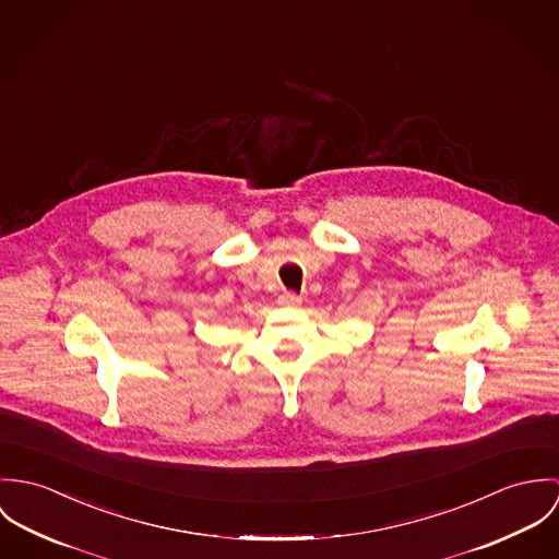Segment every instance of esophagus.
Returning <instances> with one entry per match:
<instances>
[{
    "label": "esophagus",
    "instance_id": "obj_1",
    "mask_svg": "<svg viewBox=\"0 0 559 559\" xmlns=\"http://www.w3.org/2000/svg\"><path fill=\"white\" fill-rule=\"evenodd\" d=\"M281 305H285V307H300V302H302V298L298 296V294H294V292H285V294H281Z\"/></svg>",
    "mask_w": 559,
    "mask_h": 559
}]
</instances>
